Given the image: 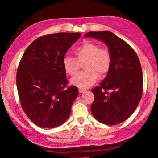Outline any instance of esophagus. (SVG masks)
<instances>
[{"mask_svg":"<svg viewBox=\"0 0 158 158\" xmlns=\"http://www.w3.org/2000/svg\"><path fill=\"white\" fill-rule=\"evenodd\" d=\"M78 90H79L80 93H83L84 91H85V89H81V88H80Z\"/></svg>","mask_w":158,"mask_h":158,"instance_id":"1","label":"esophagus"}]
</instances>
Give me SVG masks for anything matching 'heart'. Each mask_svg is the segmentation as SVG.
<instances>
[{"label": "heart", "instance_id": "heart-1", "mask_svg": "<svg viewBox=\"0 0 158 158\" xmlns=\"http://www.w3.org/2000/svg\"><path fill=\"white\" fill-rule=\"evenodd\" d=\"M77 59L71 56H65L63 59V67L69 75H75L81 67V64H84L86 70L76 75L70 81L72 85L81 89H87L97 82L98 74L106 75L111 67V55L105 48H100L94 42H86L77 47L75 50Z\"/></svg>", "mask_w": 158, "mask_h": 158}]
</instances>
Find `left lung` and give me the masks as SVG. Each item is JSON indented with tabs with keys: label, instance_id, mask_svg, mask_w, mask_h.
Returning a JSON list of instances; mask_svg holds the SVG:
<instances>
[{
	"label": "left lung",
	"instance_id": "left-lung-1",
	"mask_svg": "<svg viewBox=\"0 0 158 158\" xmlns=\"http://www.w3.org/2000/svg\"><path fill=\"white\" fill-rule=\"evenodd\" d=\"M85 37L103 42L111 55V67L94 95L91 111L97 121L108 125L120 124L133 114L143 93V74L137 54L113 33L89 32ZM110 90V92H108Z\"/></svg>",
	"mask_w": 158,
	"mask_h": 158
}]
</instances>
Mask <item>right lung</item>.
<instances>
[{"label": "right lung", "mask_w": 158, "mask_h": 158, "mask_svg": "<svg viewBox=\"0 0 158 158\" xmlns=\"http://www.w3.org/2000/svg\"><path fill=\"white\" fill-rule=\"evenodd\" d=\"M80 33L41 36L28 47L19 64L17 87L26 116L42 128H54L69 118L78 89L68 83L63 59Z\"/></svg>", "instance_id": "right-lung-1"}]
</instances>
